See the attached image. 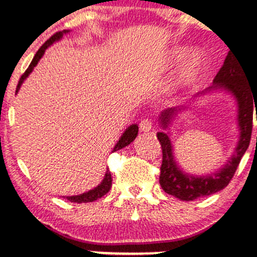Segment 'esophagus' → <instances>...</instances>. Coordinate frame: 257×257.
I'll return each instance as SVG.
<instances>
[{"label":"esophagus","mask_w":257,"mask_h":257,"mask_svg":"<svg viewBox=\"0 0 257 257\" xmlns=\"http://www.w3.org/2000/svg\"><path fill=\"white\" fill-rule=\"evenodd\" d=\"M140 131L143 132H150L152 129V120L150 118H144L140 122Z\"/></svg>","instance_id":"esophagus-1"}]
</instances>
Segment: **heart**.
I'll return each instance as SVG.
<instances>
[{
    "mask_svg": "<svg viewBox=\"0 0 257 257\" xmlns=\"http://www.w3.org/2000/svg\"><path fill=\"white\" fill-rule=\"evenodd\" d=\"M186 51L182 48L176 49V51L173 52L172 57H170L169 64L176 65L179 64L182 59L185 58ZM204 57H203L202 53L199 52H193L192 54L190 55V58L187 59L184 67L181 69V72H180V81L182 83H191L193 79H196L197 76L202 72L203 67H204Z\"/></svg>",
    "mask_w": 257,
    "mask_h": 257,
    "instance_id": "1",
    "label": "heart"
}]
</instances>
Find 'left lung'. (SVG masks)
<instances>
[{"label": "left lung", "instance_id": "8db88e82", "mask_svg": "<svg viewBox=\"0 0 257 257\" xmlns=\"http://www.w3.org/2000/svg\"><path fill=\"white\" fill-rule=\"evenodd\" d=\"M214 83L215 85L211 88H225L231 91L237 99L238 107H239V116H238L240 126L239 143H238L234 155L220 172L208 176H191L182 173L174 161L169 137L163 132H159L157 134L162 146V153H163L159 184L164 192L172 194L181 200H186V202L216 193L225 188L231 182L235 170L239 166L241 157L249 147L250 139H251L252 113L253 106L256 107L257 105V94L253 93L251 88L249 87V75H246L239 60L231 52H228L222 67L215 76ZM175 111V108H170L162 113L161 120L164 128H167L168 122Z\"/></svg>", "mask_w": 257, "mask_h": 257}]
</instances>
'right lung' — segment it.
<instances>
[{"instance_id":"right-lung-1","label":"right lung","mask_w":257,"mask_h":257,"mask_svg":"<svg viewBox=\"0 0 257 257\" xmlns=\"http://www.w3.org/2000/svg\"><path fill=\"white\" fill-rule=\"evenodd\" d=\"M61 36H63V32H57V34L53 35V36H52L51 38H49V40H47L46 42H44V43L42 44V46H41V48L38 49L36 54H35L34 59H32L31 64L29 65V67H28V69H26V71H25L24 73H23L22 77H20V79H19V82H18L17 91L19 90L20 85H22L23 82H24V79H25L26 77H28L29 73H31L32 70H34V67L36 66L38 61H40V59L42 58V55L44 54V51H46V49L48 48V47L51 46V44H52L53 42H54V41L59 40V38H60ZM138 132H139V128H138L137 124H133V125L129 126V128L126 129V131L124 132V134L122 135V138L119 139V141H118V143H117V145L114 146L113 151H112V152L118 151V150L123 149V147L128 146L129 144H131L132 141L134 140L135 138H137ZM111 185H112L111 173H110V170L107 169V172H106V174H105L104 180H102V182L98 186V187H95V188H94V190L88 191V192H85V193H83V194H79V196L66 197V199L70 200V202H73V203H88V202H94V200H96V199L101 198V197H104L105 194L107 193L108 191H110Z\"/></svg>"}]
</instances>
